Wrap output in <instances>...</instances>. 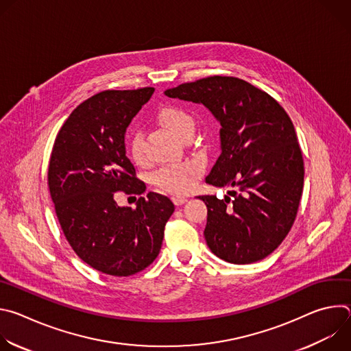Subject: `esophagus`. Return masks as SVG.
I'll return each instance as SVG.
<instances>
[{"label":"esophagus","instance_id":"esophagus-1","mask_svg":"<svg viewBox=\"0 0 351 351\" xmlns=\"http://www.w3.org/2000/svg\"><path fill=\"white\" fill-rule=\"evenodd\" d=\"M172 202H173L175 206H182V204H184L187 202V198L186 197H180V195H173L172 197Z\"/></svg>","mask_w":351,"mask_h":351}]
</instances>
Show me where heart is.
Masks as SVG:
<instances>
[{
    "instance_id": "1",
    "label": "heart",
    "mask_w": 351,
    "mask_h": 351,
    "mask_svg": "<svg viewBox=\"0 0 351 351\" xmlns=\"http://www.w3.org/2000/svg\"><path fill=\"white\" fill-rule=\"evenodd\" d=\"M157 119L176 137L183 136L187 130L193 129L191 117L182 108L175 106L162 107L157 112ZM129 153L133 161L141 162L144 157V141L143 134L134 130L129 138ZM203 164L199 161H189L173 167H165L156 172L154 182L158 187L168 193L184 194L190 191L197 176L202 173Z\"/></svg>"
}]
</instances>
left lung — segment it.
Listing matches in <instances>:
<instances>
[{
    "instance_id": "1",
    "label": "left lung",
    "mask_w": 351,
    "mask_h": 351,
    "mask_svg": "<svg viewBox=\"0 0 351 351\" xmlns=\"http://www.w3.org/2000/svg\"><path fill=\"white\" fill-rule=\"evenodd\" d=\"M165 95L203 104L221 125V156L206 182L230 190L222 199L198 195L208 210L207 245L230 264L265 258L287 236L303 193V156L289 115L269 94L230 76L183 83Z\"/></svg>"
}]
</instances>
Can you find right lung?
Wrapping results in <instances>:
<instances>
[{"label": "right lung", "mask_w": 351, "mask_h": 351, "mask_svg": "<svg viewBox=\"0 0 351 351\" xmlns=\"http://www.w3.org/2000/svg\"><path fill=\"white\" fill-rule=\"evenodd\" d=\"M153 93L107 90L86 99L61 128L49 158V193L66 240L86 264L112 276L137 274L157 258L175 211L154 191L136 208L115 202L117 191H144L126 157L125 134Z\"/></svg>", "instance_id": "add662e5"}]
</instances>
